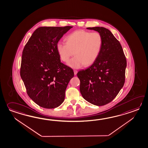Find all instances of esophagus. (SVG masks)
<instances>
[{
	"label": "esophagus",
	"mask_w": 148,
	"mask_h": 148,
	"mask_svg": "<svg viewBox=\"0 0 148 148\" xmlns=\"http://www.w3.org/2000/svg\"><path fill=\"white\" fill-rule=\"evenodd\" d=\"M74 74H75V75H76L77 73V71L74 70Z\"/></svg>",
	"instance_id": "esophagus-1"
}]
</instances>
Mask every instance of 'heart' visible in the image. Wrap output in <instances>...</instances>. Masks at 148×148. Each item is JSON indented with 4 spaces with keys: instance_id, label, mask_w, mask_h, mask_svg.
Here are the masks:
<instances>
[{
    "instance_id": "1",
    "label": "heart",
    "mask_w": 148,
    "mask_h": 148,
    "mask_svg": "<svg viewBox=\"0 0 148 148\" xmlns=\"http://www.w3.org/2000/svg\"><path fill=\"white\" fill-rule=\"evenodd\" d=\"M66 40V42L58 43L56 49L64 62H68L75 54L76 56L67 63L68 66L73 69L92 64L99 56L103 45L100 34L84 30H77L70 33Z\"/></svg>"
}]
</instances>
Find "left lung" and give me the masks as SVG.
<instances>
[{
	"label": "left lung",
	"mask_w": 148,
	"mask_h": 148,
	"mask_svg": "<svg viewBox=\"0 0 148 148\" xmlns=\"http://www.w3.org/2000/svg\"><path fill=\"white\" fill-rule=\"evenodd\" d=\"M86 29L98 32L103 45L92 65L77 73L79 90L87 101L94 105H105L115 98L124 84L126 59L121 43L108 29L103 27Z\"/></svg>",
	"instance_id": "1"
}]
</instances>
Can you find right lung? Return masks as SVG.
Segmentation results:
<instances>
[{
    "instance_id": "obj_1",
    "label": "right lung",
    "mask_w": 148,
    "mask_h": 148,
    "mask_svg": "<svg viewBox=\"0 0 148 148\" xmlns=\"http://www.w3.org/2000/svg\"><path fill=\"white\" fill-rule=\"evenodd\" d=\"M73 26L40 27L24 48L20 75L30 98L45 108H55L64 101L73 69L60 62L56 46Z\"/></svg>"
}]
</instances>
